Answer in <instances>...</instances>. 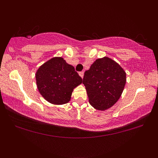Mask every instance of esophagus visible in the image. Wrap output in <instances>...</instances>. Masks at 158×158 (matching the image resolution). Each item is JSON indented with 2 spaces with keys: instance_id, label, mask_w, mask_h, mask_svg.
Listing matches in <instances>:
<instances>
[{
  "instance_id": "obj_1",
  "label": "esophagus",
  "mask_w": 158,
  "mask_h": 158,
  "mask_svg": "<svg viewBox=\"0 0 158 158\" xmlns=\"http://www.w3.org/2000/svg\"><path fill=\"white\" fill-rule=\"evenodd\" d=\"M79 76H80L81 78H83V77H84V72H83V71L79 72Z\"/></svg>"
}]
</instances>
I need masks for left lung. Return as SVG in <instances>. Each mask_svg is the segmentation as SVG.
<instances>
[{
  "mask_svg": "<svg viewBox=\"0 0 158 158\" xmlns=\"http://www.w3.org/2000/svg\"><path fill=\"white\" fill-rule=\"evenodd\" d=\"M126 82V73L117 62L108 57L97 59L85 72L82 83L89 102L98 110L113 106L120 97Z\"/></svg>",
  "mask_w": 158,
  "mask_h": 158,
  "instance_id": "obj_1",
  "label": "left lung"
}]
</instances>
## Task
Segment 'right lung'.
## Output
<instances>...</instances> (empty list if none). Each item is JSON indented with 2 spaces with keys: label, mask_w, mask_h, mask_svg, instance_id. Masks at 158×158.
<instances>
[{
  "label": "right lung",
  "mask_w": 158,
  "mask_h": 158,
  "mask_svg": "<svg viewBox=\"0 0 158 158\" xmlns=\"http://www.w3.org/2000/svg\"><path fill=\"white\" fill-rule=\"evenodd\" d=\"M38 89L52 104L68 102L76 87L82 82L75 68L63 58H52L41 65L35 74Z\"/></svg>",
  "instance_id": "1"
}]
</instances>
